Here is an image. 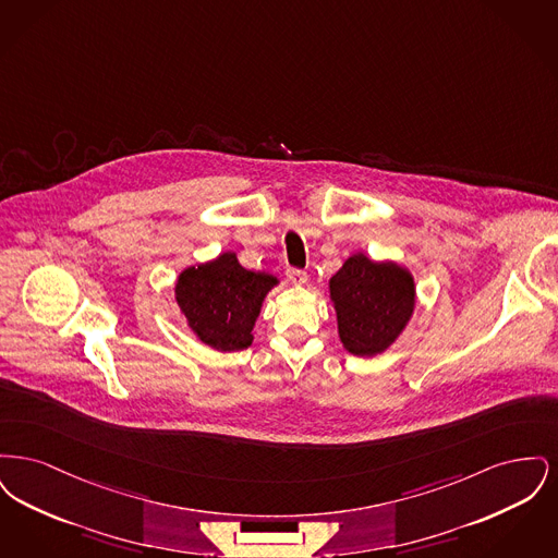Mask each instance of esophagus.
Returning a JSON list of instances; mask_svg holds the SVG:
<instances>
[{"mask_svg":"<svg viewBox=\"0 0 558 558\" xmlns=\"http://www.w3.org/2000/svg\"><path fill=\"white\" fill-rule=\"evenodd\" d=\"M287 276H289L292 284H305L307 282V274L303 269H296V267H289Z\"/></svg>","mask_w":558,"mask_h":558,"instance_id":"34e87169","label":"esophagus"}]
</instances>
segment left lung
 Masks as SVG:
<instances>
[{"mask_svg":"<svg viewBox=\"0 0 558 558\" xmlns=\"http://www.w3.org/2000/svg\"><path fill=\"white\" fill-rule=\"evenodd\" d=\"M330 299L347 351L371 357L391 345L412 316L414 280L398 264H374L360 253L330 278Z\"/></svg>","mask_w":558,"mask_h":558,"instance_id":"left-lung-1","label":"left lung"}]
</instances>
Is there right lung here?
<instances>
[{
  "instance_id": "obj_1",
  "label": "right lung",
  "mask_w": 558,
  "mask_h": 558,
  "mask_svg": "<svg viewBox=\"0 0 558 558\" xmlns=\"http://www.w3.org/2000/svg\"><path fill=\"white\" fill-rule=\"evenodd\" d=\"M278 280L242 267L234 253L211 264L187 267L175 284V299L196 337L217 349L236 351L253 343V326L267 291Z\"/></svg>"
}]
</instances>
